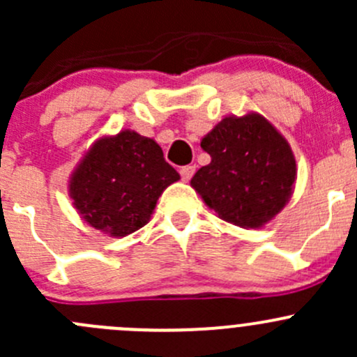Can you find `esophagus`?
Returning a JSON list of instances; mask_svg holds the SVG:
<instances>
[{
	"mask_svg": "<svg viewBox=\"0 0 357 357\" xmlns=\"http://www.w3.org/2000/svg\"><path fill=\"white\" fill-rule=\"evenodd\" d=\"M179 174H181L183 181H190V179L193 178V174H195V165H185V167H181Z\"/></svg>",
	"mask_w": 357,
	"mask_h": 357,
	"instance_id": "obj_1",
	"label": "esophagus"
}]
</instances>
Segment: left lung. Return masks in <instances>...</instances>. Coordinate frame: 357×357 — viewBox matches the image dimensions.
I'll return each mask as SVG.
<instances>
[{"label":"left lung","instance_id":"1","mask_svg":"<svg viewBox=\"0 0 357 357\" xmlns=\"http://www.w3.org/2000/svg\"><path fill=\"white\" fill-rule=\"evenodd\" d=\"M211 164L192 186L215 214L242 228H261L291 195L295 158L287 139L257 114L226 117L202 139Z\"/></svg>","mask_w":357,"mask_h":357}]
</instances>
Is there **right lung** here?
<instances>
[{
    "mask_svg": "<svg viewBox=\"0 0 357 357\" xmlns=\"http://www.w3.org/2000/svg\"><path fill=\"white\" fill-rule=\"evenodd\" d=\"M179 174L153 139L135 131L100 139L70 178V197L88 225L126 236L150 221L160 193Z\"/></svg>",
    "mask_w": 357,
    "mask_h": 357,
    "instance_id": "obj_1",
    "label": "right lung"
}]
</instances>
